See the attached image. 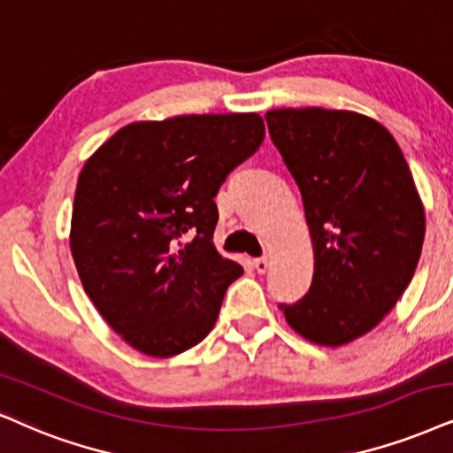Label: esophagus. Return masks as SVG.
Wrapping results in <instances>:
<instances>
[{
    "label": "esophagus",
    "instance_id": "34e87169",
    "mask_svg": "<svg viewBox=\"0 0 453 453\" xmlns=\"http://www.w3.org/2000/svg\"><path fill=\"white\" fill-rule=\"evenodd\" d=\"M253 267L259 273H265L267 267H269V259H267V257H257V259H253Z\"/></svg>",
    "mask_w": 453,
    "mask_h": 453
}]
</instances>
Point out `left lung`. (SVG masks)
Listing matches in <instances>:
<instances>
[{"instance_id":"obj_1","label":"left lung","mask_w":453,"mask_h":453,"mask_svg":"<svg viewBox=\"0 0 453 453\" xmlns=\"http://www.w3.org/2000/svg\"><path fill=\"white\" fill-rule=\"evenodd\" d=\"M272 142L295 177L313 246V280L280 305L303 339L342 347L382 322L414 276L425 207L402 148L353 111L276 108Z\"/></svg>"}]
</instances>
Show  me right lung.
<instances>
[{
    "label": "right lung",
    "instance_id": "obj_1",
    "mask_svg": "<svg viewBox=\"0 0 453 453\" xmlns=\"http://www.w3.org/2000/svg\"><path fill=\"white\" fill-rule=\"evenodd\" d=\"M263 137L257 112L180 114L125 125L85 160L71 253L94 307L135 351L173 357L213 330L242 276L213 244V198Z\"/></svg>",
    "mask_w": 453,
    "mask_h": 453
}]
</instances>
